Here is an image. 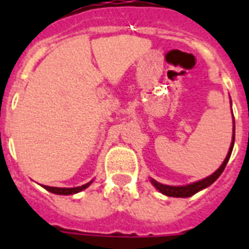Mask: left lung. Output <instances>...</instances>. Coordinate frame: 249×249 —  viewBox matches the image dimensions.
I'll return each instance as SVG.
<instances>
[{
  "label": "left lung",
  "mask_w": 249,
  "mask_h": 249,
  "mask_svg": "<svg viewBox=\"0 0 249 249\" xmlns=\"http://www.w3.org/2000/svg\"><path fill=\"white\" fill-rule=\"evenodd\" d=\"M234 140H235V124H234V134H232V142L231 146L229 148L228 156H226V159L224 160V163L222 165L218 168V169L212 174V176H209V177L204 178V179H201V181L194 182L191 185L187 186H168V185H163V183H159V182H156L155 179H151L152 185L155 186L156 189L159 190L160 193H163L164 195H168V196H174V197H189L194 194H196L197 191H200V190L205 189V187H208L209 185H212L213 182L216 181L217 178L220 177L221 173L224 172L225 166L228 164L229 159H230V155H231L232 147H234Z\"/></svg>",
  "instance_id": "obj_1"
}]
</instances>
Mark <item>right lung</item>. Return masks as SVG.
<instances>
[{
    "mask_svg": "<svg viewBox=\"0 0 249 249\" xmlns=\"http://www.w3.org/2000/svg\"><path fill=\"white\" fill-rule=\"evenodd\" d=\"M91 182L93 181L88 182V183H85V185L83 186H79V187H71V189H67V187H50V186H44V187L53 194H58V195H71V194L80 193V191L85 190L86 187H89Z\"/></svg>",
    "mask_w": 249,
    "mask_h": 249,
    "instance_id": "obj_1",
    "label": "right lung"
}]
</instances>
